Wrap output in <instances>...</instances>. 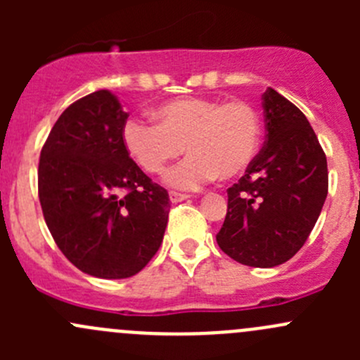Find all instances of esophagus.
<instances>
[{
  "instance_id": "1",
  "label": "esophagus",
  "mask_w": 360,
  "mask_h": 360,
  "mask_svg": "<svg viewBox=\"0 0 360 360\" xmlns=\"http://www.w3.org/2000/svg\"><path fill=\"white\" fill-rule=\"evenodd\" d=\"M169 197H170V202L176 203V202L186 200V198H190V195H186V193H177V191H170Z\"/></svg>"
}]
</instances>
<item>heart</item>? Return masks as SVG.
<instances>
[{
  "instance_id": "obj_1",
  "label": "heart",
  "mask_w": 360,
  "mask_h": 360,
  "mask_svg": "<svg viewBox=\"0 0 360 360\" xmlns=\"http://www.w3.org/2000/svg\"><path fill=\"white\" fill-rule=\"evenodd\" d=\"M158 120L160 123L132 116L123 123L122 141L130 157L150 174L162 172L186 146L190 155L163 177L176 190H197L217 176H238L259 148V116L242 101H170L160 106Z\"/></svg>"
}]
</instances>
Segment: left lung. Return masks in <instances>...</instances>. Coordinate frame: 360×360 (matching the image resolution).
Wrapping results in <instances>:
<instances>
[{
  "mask_svg": "<svg viewBox=\"0 0 360 360\" xmlns=\"http://www.w3.org/2000/svg\"><path fill=\"white\" fill-rule=\"evenodd\" d=\"M266 141L237 184L217 245L231 259L271 268L291 259L314 230L328 197V160L314 129L274 89L263 94Z\"/></svg>",
  "mask_w": 360,
  "mask_h": 360,
  "instance_id": "obj_1",
  "label": "left lung"
}]
</instances>
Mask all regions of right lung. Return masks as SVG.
I'll list each match as a JSON object with an SVG mask.
<instances>
[{
  "instance_id": "1",
  "label": "right lung",
  "mask_w": 360,
  "mask_h": 360,
  "mask_svg": "<svg viewBox=\"0 0 360 360\" xmlns=\"http://www.w3.org/2000/svg\"><path fill=\"white\" fill-rule=\"evenodd\" d=\"M129 115L110 90L72 103L50 130L38 167V193L57 248L83 274L127 278L157 254L169 193L129 157Z\"/></svg>"
}]
</instances>
